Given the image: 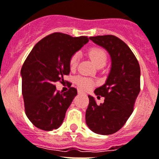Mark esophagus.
<instances>
[{
	"instance_id": "obj_1",
	"label": "esophagus",
	"mask_w": 159,
	"mask_h": 159,
	"mask_svg": "<svg viewBox=\"0 0 159 159\" xmlns=\"http://www.w3.org/2000/svg\"><path fill=\"white\" fill-rule=\"evenodd\" d=\"M78 94H85V92H83V91H82V90H78Z\"/></svg>"
}]
</instances>
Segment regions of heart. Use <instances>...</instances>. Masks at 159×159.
I'll return each mask as SVG.
<instances>
[{"mask_svg": "<svg viewBox=\"0 0 159 159\" xmlns=\"http://www.w3.org/2000/svg\"><path fill=\"white\" fill-rule=\"evenodd\" d=\"M89 57L92 61L94 62V65H96V67L100 65H104L107 62V55L104 51L101 48H94L90 49L89 52ZM80 59V54L79 53H75L72 56L71 59H70V68L71 69H75L77 67L78 61ZM75 82L77 86L80 88L84 89V90H87L90 89L92 86H93V81L88 77H77L75 78Z\"/></svg>", "mask_w": 159, "mask_h": 159, "instance_id": "heart-1", "label": "heart"}]
</instances>
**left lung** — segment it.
Returning <instances> with one entry per match:
<instances>
[{"instance_id":"1","label":"left lung","mask_w":159,"mask_h":159,"mask_svg":"<svg viewBox=\"0 0 159 159\" xmlns=\"http://www.w3.org/2000/svg\"><path fill=\"white\" fill-rule=\"evenodd\" d=\"M90 39L109 53L111 66L105 83L94 90L98 97H104L103 103L98 105L93 96L88 95L86 123L92 132L110 135L120 130L133 113L140 93L141 69L131 49L117 37L108 34Z\"/></svg>"}]
</instances>
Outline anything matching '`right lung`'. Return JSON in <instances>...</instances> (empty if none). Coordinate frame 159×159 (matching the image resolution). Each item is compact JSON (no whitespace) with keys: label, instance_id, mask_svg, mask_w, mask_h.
<instances>
[{"label":"right lung","instance_id":"obj_1","mask_svg":"<svg viewBox=\"0 0 159 159\" xmlns=\"http://www.w3.org/2000/svg\"><path fill=\"white\" fill-rule=\"evenodd\" d=\"M89 42L86 36L51 34L34 45L21 69L26 115L33 125L52 131L62 125L66 111L77 94V89L57 91L55 82L69 74L72 56Z\"/></svg>","mask_w":159,"mask_h":159}]
</instances>
